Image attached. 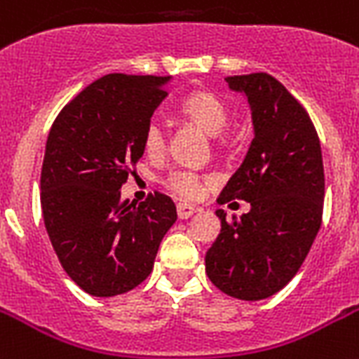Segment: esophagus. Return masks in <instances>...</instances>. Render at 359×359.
<instances>
[{"label":"esophagus","mask_w":359,"mask_h":359,"mask_svg":"<svg viewBox=\"0 0 359 359\" xmlns=\"http://www.w3.org/2000/svg\"><path fill=\"white\" fill-rule=\"evenodd\" d=\"M195 212H199V208L194 205H189V203H179V205H177V214H179L180 219H189Z\"/></svg>","instance_id":"1"}]
</instances>
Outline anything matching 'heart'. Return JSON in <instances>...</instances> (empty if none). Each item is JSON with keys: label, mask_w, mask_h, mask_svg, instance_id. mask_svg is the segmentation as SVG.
Wrapping results in <instances>:
<instances>
[{"label": "heart", "mask_w": 359, "mask_h": 359, "mask_svg": "<svg viewBox=\"0 0 359 359\" xmlns=\"http://www.w3.org/2000/svg\"><path fill=\"white\" fill-rule=\"evenodd\" d=\"M180 114L186 116L189 121H194L199 129L205 130L210 136H217L225 130L229 123V110L219 99L210 92H195L182 99L180 103ZM165 134L164 127L160 121L153 119L147 123L144 133V147L149 154H158L164 149ZM168 186L179 195H184L189 199H195L203 194L205 180L199 175L189 173V171H175L168 177Z\"/></svg>", "instance_id": "obj_1"}]
</instances>
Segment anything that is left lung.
<instances>
[{"mask_svg": "<svg viewBox=\"0 0 359 359\" xmlns=\"http://www.w3.org/2000/svg\"><path fill=\"white\" fill-rule=\"evenodd\" d=\"M245 95L255 138L217 203L243 199L249 214L226 221L205 256L210 282L240 301L275 295L297 275L321 229L325 171L310 116L275 77H226Z\"/></svg>", "mask_w": 359, "mask_h": 359, "instance_id": "left-lung-1", "label": "left lung"}]
</instances>
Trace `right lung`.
Returning a JSON list of instances; mask_svg holds the SVG:
<instances>
[{
	"label": "right lung",
	"mask_w": 359,
	"mask_h": 359,
	"mask_svg": "<svg viewBox=\"0 0 359 359\" xmlns=\"http://www.w3.org/2000/svg\"><path fill=\"white\" fill-rule=\"evenodd\" d=\"M171 77L110 74L69 101L49 130L40 203L60 265L92 297H116L149 276L160 241L177 221L164 194L121 201L144 133Z\"/></svg>",
	"instance_id": "1"
}]
</instances>
